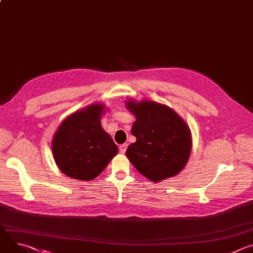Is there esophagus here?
<instances>
[{
    "label": "esophagus",
    "instance_id": "obj_1",
    "mask_svg": "<svg viewBox=\"0 0 253 253\" xmlns=\"http://www.w3.org/2000/svg\"><path fill=\"white\" fill-rule=\"evenodd\" d=\"M126 149H127V144H122V145H120V147H119V151L122 154H124L126 152Z\"/></svg>",
    "mask_w": 253,
    "mask_h": 253
}]
</instances>
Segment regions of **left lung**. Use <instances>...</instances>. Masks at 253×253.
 <instances>
[{
  "label": "left lung",
  "mask_w": 253,
  "mask_h": 253,
  "mask_svg": "<svg viewBox=\"0 0 253 253\" xmlns=\"http://www.w3.org/2000/svg\"><path fill=\"white\" fill-rule=\"evenodd\" d=\"M136 121L131 133L136 142L126 156L150 181L160 182L181 171L190 156L191 132L184 120L171 108L153 101L126 102Z\"/></svg>",
  "instance_id": "1"
}]
</instances>
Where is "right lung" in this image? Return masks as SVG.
Masks as SVG:
<instances>
[{
  "label": "right lung",
  "instance_id": "add662e5",
  "mask_svg": "<svg viewBox=\"0 0 253 253\" xmlns=\"http://www.w3.org/2000/svg\"><path fill=\"white\" fill-rule=\"evenodd\" d=\"M103 104L67 117L56 131L52 151L59 169L77 180H93L117 154L118 147L101 126Z\"/></svg>",
  "mask_w": 253,
  "mask_h": 253
}]
</instances>
